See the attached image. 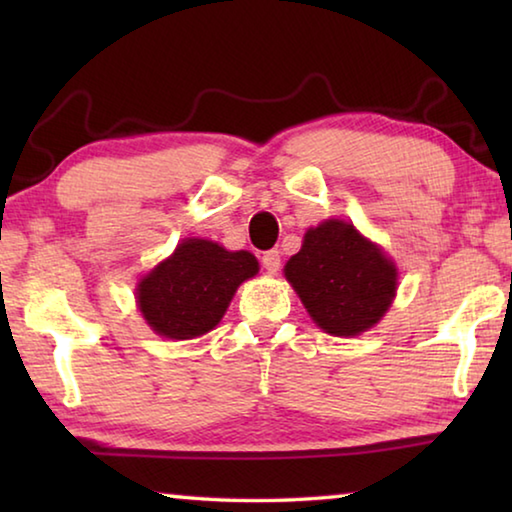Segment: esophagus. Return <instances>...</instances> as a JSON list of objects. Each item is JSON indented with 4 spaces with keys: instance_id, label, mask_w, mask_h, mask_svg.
<instances>
[{
    "instance_id": "esophagus-1",
    "label": "esophagus",
    "mask_w": 512,
    "mask_h": 512,
    "mask_svg": "<svg viewBox=\"0 0 512 512\" xmlns=\"http://www.w3.org/2000/svg\"><path fill=\"white\" fill-rule=\"evenodd\" d=\"M262 266L266 268L268 273L275 275L277 271H280V266H282L280 253H277V250H266V253L262 255Z\"/></svg>"
}]
</instances>
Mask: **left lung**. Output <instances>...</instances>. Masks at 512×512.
Here are the masks:
<instances>
[{
  "instance_id": "left-lung-1",
  "label": "left lung",
  "mask_w": 512,
  "mask_h": 512,
  "mask_svg": "<svg viewBox=\"0 0 512 512\" xmlns=\"http://www.w3.org/2000/svg\"><path fill=\"white\" fill-rule=\"evenodd\" d=\"M284 275L314 323L334 336L366 332L386 314L397 289L391 259L343 221L307 230Z\"/></svg>"
}]
</instances>
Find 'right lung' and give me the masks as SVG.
<instances>
[{
  "instance_id": "obj_1",
  "label": "right lung",
  "mask_w": 512,
  "mask_h": 512,
  "mask_svg": "<svg viewBox=\"0 0 512 512\" xmlns=\"http://www.w3.org/2000/svg\"><path fill=\"white\" fill-rule=\"evenodd\" d=\"M248 250L187 239L167 262L144 277L137 302L153 332L167 339H194L219 323L237 287L257 273Z\"/></svg>"
}]
</instances>
